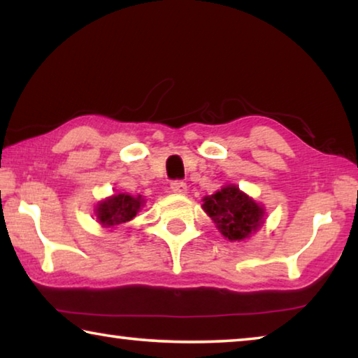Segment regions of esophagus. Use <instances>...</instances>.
Listing matches in <instances>:
<instances>
[{
    "label": "esophagus",
    "instance_id": "obj_1",
    "mask_svg": "<svg viewBox=\"0 0 358 358\" xmlns=\"http://www.w3.org/2000/svg\"><path fill=\"white\" fill-rule=\"evenodd\" d=\"M171 189H172L173 192H177V194H186L187 186H186L185 181H172Z\"/></svg>",
    "mask_w": 358,
    "mask_h": 358
}]
</instances>
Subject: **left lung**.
Returning a JSON list of instances; mask_svg holds the SVG:
<instances>
[{"label":"left lung","mask_w":358,"mask_h":358,"mask_svg":"<svg viewBox=\"0 0 358 358\" xmlns=\"http://www.w3.org/2000/svg\"><path fill=\"white\" fill-rule=\"evenodd\" d=\"M202 208L230 241L248 238L264 224L262 205L254 202L235 185H227L211 196H205Z\"/></svg>","instance_id":"1"}]
</instances>
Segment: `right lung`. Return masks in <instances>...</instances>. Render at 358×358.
Segmentation results:
<instances>
[{"instance_id":"obj_1","label":"right lung","mask_w":358,"mask_h":358,"mask_svg":"<svg viewBox=\"0 0 358 358\" xmlns=\"http://www.w3.org/2000/svg\"><path fill=\"white\" fill-rule=\"evenodd\" d=\"M145 201L142 196H129L126 192L113 194L112 197H107L106 201H101L96 207V216L102 227H115L120 224L131 221L141 208Z\"/></svg>"}]
</instances>
